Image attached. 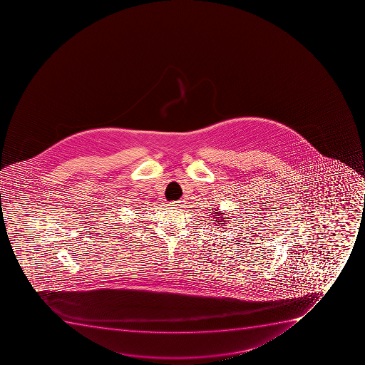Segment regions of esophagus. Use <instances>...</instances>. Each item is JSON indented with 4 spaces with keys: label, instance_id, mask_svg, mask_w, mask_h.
<instances>
[{
    "label": "esophagus",
    "instance_id": "esophagus-1",
    "mask_svg": "<svg viewBox=\"0 0 365 365\" xmlns=\"http://www.w3.org/2000/svg\"><path fill=\"white\" fill-rule=\"evenodd\" d=\"M183 205V201H175V202L170 203L169 206L176 207V208H180Z\"/></svg>",
    "mask_w": 365,
    "mask_h": 365
}]
</instances>
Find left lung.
Here are the masks:
<instances>
[{
  "label": "left lung",
  "instance_id": "1",
  "mask_svg": "<svg viewBox=\"0 0 365 365\" xmlns=\"http://www.w3.org/2000/svg\"><path fill=\"white\" fill-rule=\"evenodd\" d=\"M217 219H219V217H217ZM224 219H227V217H220V219H219V220L217 221V226H222V225H219V224H222V221H224V224H226V221L224 220Z\"/></svg>",
  "mask_w": 365,
  "mask_h": 365
}]
</instances>
